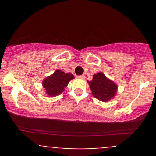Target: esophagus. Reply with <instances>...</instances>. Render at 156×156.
<instances>
[{
    "label": "esophagus",
    "mask_w": 156,
    "mask_h": 156,
    "mask_svg": "<svg viewBox=\"0 0 156 156\" xmlns=\"http://www.w3.org/2000/svg\"><path fill=\"white\" fill-rule=\"evenodd\" d=\"M77 78H80V79H83V78H85V76H83V75H82V76H78Z\"/></svg>",
    "instance_id": "esophagus-1"
}]
</instances>
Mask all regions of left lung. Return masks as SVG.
Returning <instances> with one entry per match:
<instances>
[{"instance_id": "8db88e82", "label": "left lung", "mask_w": 156, "mask_h": 156, "mask_svg": "<svg viewBox=\"0 0 156 156\" xmlns=\"http://www.w3.org/2000/svg\"><path fill=\"white\" fill-rule=\"evenodd\" d=\"M87 82L92 90V95L100 101L108 102L117 94V84L106 78L103 73L94 74L92 80H87Z\"/></svg>"}]
</instances>
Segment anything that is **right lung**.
I'll return each instance as SVG.
<instances>
[{
    "label": "right lung",
    "mask_w": 156,
    "mask_h": 156,
    "mask_svg": "<svg viewBox=\"0 0 156 156\" xmlns=\"http://www.w3.org/2000/svg\"><path fill=\"white\" fill-rule=\"evenodd\" d=\"M73 78L74 76L71 73H65L57 69L51 76L44 78L42 81V87L48 95L56 96L63 92L68 83Z\"/></svg>",
    "instance_id": "obj_1"
}]
</instances>
